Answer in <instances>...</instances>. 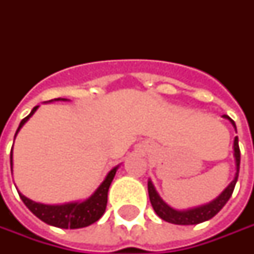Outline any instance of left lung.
<instances>
[{
	"instance_id": "left-lung-1",
	"label": "left lung",
	"mask_w": 254,
	"mask_h": 254,
	"mask_svg": "<svg viewBox=\"0 0 254 254\" xmlns=\"http://www.w3.org/2000/svg\"><path fill=\"white\" fill-rule=\"evenodd\" d=\"M225 118L231 119L229 117H226V115H225ZM231 122L233 124V127H236L235 122H233L232 119ZM233 150H235V159H236V174H235V179H233V181H232L231 184L219 194V197H216L214 201H211L209 204H205V205L197 206V208H191V209H186V211L173 209L171 206H169L164 201H163L162 198L159 197V194L156 192L153 184H152V181H147L149 198H150V202H152L154 212L159 215L163 221L174 223V225H197V223L205 222L208 219L214 218L215 215L218 214L223 206H225V204L229 201L232 192H233V190H235V186H236L238 177H239L241 149H239L238 136L235 137V142H233Z\"/></svg>"
}]
</instances>
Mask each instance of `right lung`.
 Instances as JSON below:
<instances>
[{"mask_svg": "<svg viewBox=\"0 0 254 254\" xmlns=\"http://www.w3.org/2000/svg\"><path fill=\"white\" fill-rule=\"evenodd\" d=\"M57 100H60V98H57ZM62 100L64 101V98H62ZM38 108H39V105H36L31 111V114L21 121L19 127L16 129V133L19 132V129L25 125V122L31 118ZM11 170H12V149H11ZM117 170H118V167H114L108 173L105 180L102 181V184L97 188V191L83 202H70V204H63V205H46V204H39V202L32 201L29 198L22 195L21 192H19V197L23 201V204L29 208L32 214L36 215L40 221H43L48 225L56 226V228H63V229L85 228L91 223L97 222L105 212L107 201H108V190H110L112 180L115 177Z\"/></svg>", "mask_w": 254, "mask_h": 254, "instance_id": "add662e5", "label": "right lung"}]
</instances>
